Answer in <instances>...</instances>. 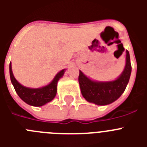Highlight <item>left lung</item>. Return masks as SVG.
I'll return each instance as SVG.
<instances>
[{
	"label": "left lung",
	"instance_id": "1",
	"mask_svg": "<svg viewBox=\"0 0 147 147\" xmlns=\"http://www.w3.org/2000/svg\"><path fill=\"white\" fill-rule=\"evenodd\" d=\"M131 71L130 57L127 50L126 51V64L124 71L115 80L96 81L90 79L80 71L79 83L82 95L90 103L102 106L110 105L116 101L124 92L129 82Z\"/></svg>",
	"mask_w": 147,
	"mask_h": 147
}]
</instances>
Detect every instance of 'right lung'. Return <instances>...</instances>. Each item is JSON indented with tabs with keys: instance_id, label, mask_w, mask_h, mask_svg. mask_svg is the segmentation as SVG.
Returning a JSON list of instances; mask_svg holds the SVG:
<instances>
[{
	"instance_id": "obj_1",
	"label": "right lung",
	"mask_w": 147,
	"mask_h": 147,
	"mask_svg": "<svg viewBox=\"0 0 147 147\" xmlns=\"http://www.w3.org/2000/svg\"><path fill=\"white\" fill-rule=\"evenodd\" d=\"M65 71L66 69L61 70L47 85L38 88H32L23 86L17 81L13 75L11 62L9 64L10 79L15 91L23 102L34 107H41L54 99L57 91L58 81L63 76Z\"/></svg>"
}]
</instances>
